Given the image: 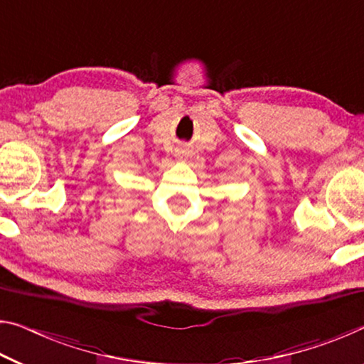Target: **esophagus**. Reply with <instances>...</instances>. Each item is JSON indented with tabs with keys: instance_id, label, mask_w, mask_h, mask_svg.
<instances>
[{
	"instance_id": "34e87169",
	"label": "esophagus",
	"mask_w": 364,
	"mask_h": 364,
	"mask_svg": "<svg viewBox=\"0 0 364 364\" xmlns=\"http://www.w3.org/2000/svg\"><path fill=\"white\" fill-rule=\"evenodd\" d=\"M175 157H176L178 160L186 159V151H184V149H176V151H175Z\"/></svg>"
}]
</instances>
